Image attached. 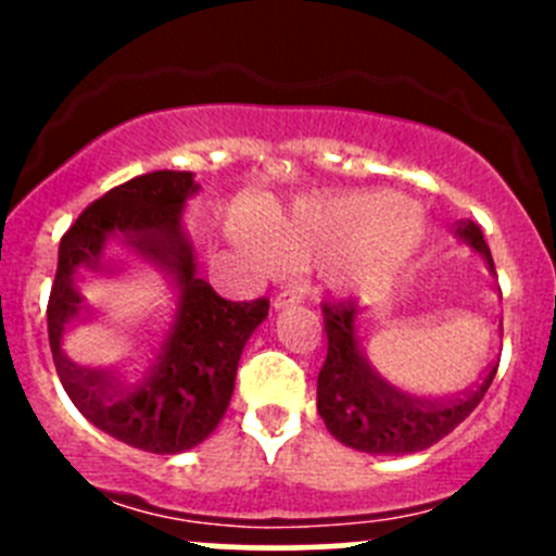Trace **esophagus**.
Instances as JSON below:
<instances>
[{"instance_id": "obj_1", "label": "esophagus", "mask_w": 556, "mask_h": 556, "mask_svg": "<svg viewBox=\"0 0 556 556\" xmlns=\"http://www.w3.org/2000/svg\"><path fill=\"white\" fill-rule=\"evenodd\" d=\"M301 301H304V288H285V290H279L277 295H274L271 306H274V309H282V306L301 304Z\"/></svg>"}]
</instances>
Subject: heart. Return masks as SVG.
I'll return each mask as SVG.
<instances>
[{
    "label": "heart",
    "mask_w": 556,
    "mask_h": 556,
    "mask_svg": "<svg viewBox=\"0 0 556 556\" xmlns=\"http://www.w3.org/2000/svg\"><path fill=\"white\" fill-rule=\"evenodd\" d=\"M422 226L408 201L392 193H350L301 201L266 228V247L282 266L323 263L336 288L384 285L417 250Z\"/></svg>",
    "instance_id": "b5f03b06"
}]
</instances>
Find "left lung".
Here are the masks:
<instances>
[{"label": "left lung", "mask_w": 556, "mask_h": 556, "mask_svg": "<svg viewBox=\"0 0 556 556\" xmlns=\"http://www.w3.org/2000/svg\"><path fill=\"white\" fill-rule=\"evenodd\" d=\"M459 239L486 257L492 252L484 242L479 223L457 220ZM361 306L355 301L323 304L328 355L317 377V412L336 441L368 454H412L439 444L481 403L497 374V363L486 377L459 397H414L384 382L355 336Z\"/></svg>", "instance_id": "obj_1"}]
</instances>
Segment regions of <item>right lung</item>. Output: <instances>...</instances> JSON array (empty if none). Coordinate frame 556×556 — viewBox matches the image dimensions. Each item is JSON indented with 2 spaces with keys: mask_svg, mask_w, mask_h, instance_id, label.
Returning <instances> with one entry per match:
<instances>
[{
  "mask_svg": "<svg viewBox=\"0 0 556 556\" xmlns=\"http://www.w3.org/2000/svg\"><path fill=\"white\" fill-rule=\"evenodd\" d=\"M199 190L190 172H150L106 190L61 237L48 299L55 374L88 422L142 452L177 454L201 444L226 417L237 366L268 299L226 301L199 277L185 201ZM139 260L162 277L167 309L137 362L99 369L75 362L65 333L87 311L93 273Z\"/></svg>",
  "mask_w": 556,
  "mask_h": 556,
  "instance_id": "1",
  "label": "right lung"
}]
</instances>
